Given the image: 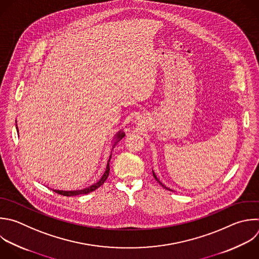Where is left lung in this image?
<instances>
[{
	"label": "left lung",
	"mask_w": 259,
	"mask_h": 259,
	"mask_svg": "<svg viewBox=\"0 0 259 259\" xmlns=\"http://www.w3.org/2000/svg\"><path fill=\"white\" fill-rule=\"evenodd\" d=\"M152 174H153V177H154V178H155V180H156V181H157V182H158V183H159V184H160V185H161V186H162V187H163V188H164V189H166V190H169V191H173V190H170V189H169V188H167V187H165V186H164V185H163V184H162V183H161V182H160V181H159V180H158V179H157V178H156V176H155V174H154V171H152Z\"/></svg>",
	"instance_id": "obj_1"
}]
</instances>
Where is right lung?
<instances>
[{"mask_svg": "<svg viewBox=\"0 0 259 259\" xmlns=\"http://www.w3.org/2000/svg\"><path fill=\"white\" fill-rule=\"evenodd\" d=\"M124 136H125L124 132H121V131H120V132L116 135V142H115V144H116L120 139H122ZM115 144H114V145H115ZM113 148H114V147H113ZM111 156H112V154L110 155V158H109V160H108L107 167H106V170H105L104 175H103L102 178H101L98 182H96L95 184H93V185H91V186H89V187H86V188H83V189H78V190H71V191L53 190V191H55L56 193H58V194H60V195H64V196H76V195H81V194H88V193H91V192L95 191L96 189H98L99 187H101V186L105 183V181L108 179V177H109V173H110V159H111Z\"/></svg>", "mask_w": 259, "mask_h": 259, "instance_id": "1", "label": "right lung"}]
</instances>
